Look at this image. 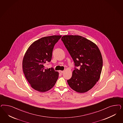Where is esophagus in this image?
Wrapping results in <instances>:
<instances>
[{
  "label": "esophagus",
  "instance_id": "obj_1",
  "mask_svg": "<svg viewBox=\"0 0 123 123\" xmlns=\"http://www.w3.org/2000/svg\"><path fill=\"white\" fill-rule=\"evenodd\" d=\"M63 72V71H59V73H60V74H62Z\"/></svg>",
  "mask_w": 123,
  "mask_h": 123
}]
</instances>
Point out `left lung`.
I'll list each match as a JSON object with an SVG mask.
<instances>
[{
	"instance_id": "obj_1",
	"label": "left lung",
	"mask_w": 123,
	"mask_h": 123,
	"mask_svg": "<svg viewBox=\"0 0 123 123\" xmlns=\"http://www.w3.org/2000/svg\"><path fill=\"white\" fill-rule=\"evenodd\" d=\"M61 40L75 64V69L71 78L67 80L68 84L75 91L86 92L99 79L103 60L99 49L94 43L81 36L66 35Z\"/></svg>"
}]
</instances>
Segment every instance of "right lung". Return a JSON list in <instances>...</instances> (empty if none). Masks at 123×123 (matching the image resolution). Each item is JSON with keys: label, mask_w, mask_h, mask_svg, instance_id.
Masks as SVG:
<instances>
[{"label": "right lung", "mask_w": 123, "mask_h": 123, "mask_svg": "<svg viewBox=\"0 0 123 123\" xmlns=\"http://www.w3.org/2000/svg\"><path fill=\"white\" fill-rule=\"evenodd\" d=\"M62 36L45 37L34 42L28 48L23 61L24 75L31 87L37 91L44 92L54 86L59 73L53 68H47L55 43Z\"/></svg>", "instance_id": "obj_1"}]
</instances>
